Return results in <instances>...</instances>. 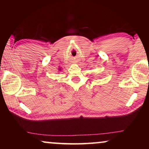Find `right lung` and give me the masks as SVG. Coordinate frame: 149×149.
Returning <instances> with one entry per match:
<instances>
[{
	"instance_id": "right-lung-1",
	"label": "right lung",
	"mask_w": 149,
	"mask_h": 149,
	"mask_svg": "<svg viewBox=\"0 0 149 149\" xmlns=\"http://www.w3.org/2000/svg\"><path fill=\"white\" fill-rule=\"evenodd\" d=\"M59 70H61V69H60V68H59Z\"/></svg>"
}]
</instances>
